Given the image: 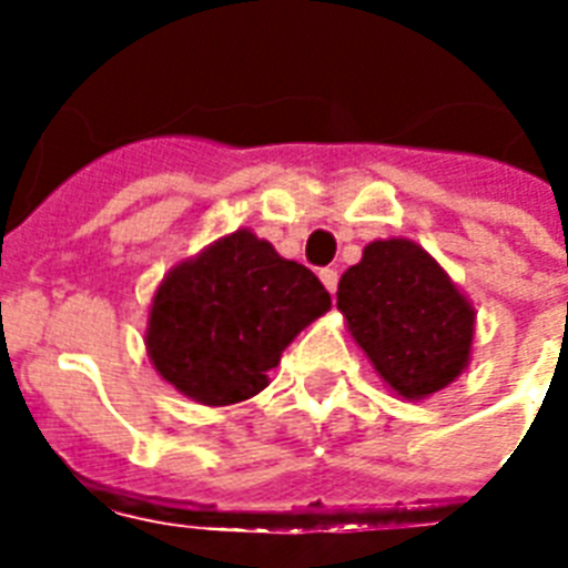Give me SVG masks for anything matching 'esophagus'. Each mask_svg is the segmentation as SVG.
<instances>
[{"label":"esophagus","mask_w":568,"mask_h":568,"mask_svg":"<svg viewBox=\"0 0 568 568\" xmlns=\"http://www.w3.org/2000/svg\"><path fill=\"white\" fill-rule=\"evenodd\" d=\"M321 283H324V288H327L329 294H336V288H338V274L336 271H333V267H324V271H321Z\"/></svg>","instance_id":"esophagus-1"}]
</instances>
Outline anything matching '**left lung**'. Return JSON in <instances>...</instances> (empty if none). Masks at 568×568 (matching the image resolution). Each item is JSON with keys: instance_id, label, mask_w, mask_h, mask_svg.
Wrapping results in <instances>:
<instances>
[{"instance_id": "obj_1", "label": "left lung", "mask_w": 568, "mask_h": 568, "mask_svg": "<svg viewBox=\"0 0 568 568\" xmlns=\"http://www.w3.org/2000/svg\"><path fill=\"white\" fill-rule=\"evenodd\" d=\"M336 297L374 372L406 400L436 395L471 363L475 306L415 241H372L342 274Z\"/></svg>"}]
</instances>
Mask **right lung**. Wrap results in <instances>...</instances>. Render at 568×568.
I'll list each match as a JSON object with an SVG mask.
<instances>
[{"label": "right lung", "instance_id": "add662e5", "mask_svg": "<svg viewBox=\"0 0 568 568\" xmlns=\"http://www.w3.org/2000/svg\"><path fill=\"white\" fill-rule=\"evenodd\" d=\"M327 310L310 267L235 230L168 271L150 303L146 356L196 404H239L271 383L285 347Z\"/></svg>", "mask_w": 568, "mask_h": 568}]
</instances>
